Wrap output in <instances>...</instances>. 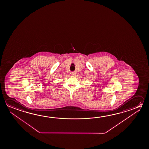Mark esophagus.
I'll list each match as a JSON object with an SVG mask.
<instances>
[{"mask_svg": "<svg viewBox=\"0 0 149 149\" xmlns=\"http://www.w3.org/2000/svg\"><path fill=\"white\" fill-rule=\"evenodd\" d=\"M71 74H72V75H75V72H72L71 73Z\"/></svg>", "mask_w": 149, "mask_h": 149, "instance_id": "1", "label": "esophagus"}]
</instances>
